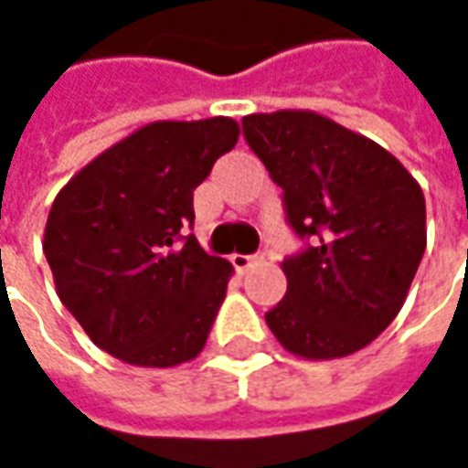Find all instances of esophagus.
<instances>
[{
  "label": "esophagus",
  "instance_id": "34e87169",
  "mask_svg": "<svg viewBox=\"0 0 468 468\" xmlns=\"http://www.w3.org/2000/svg\"><path fill=\"white\" fill-rule=\"evenodd\" d=\"M231 263H234V269L239 271V273H247L250 269L261 266L263 258L261 255H231Z\"/></svg>",
  "mask_w": 468,
  "mask_h": 468
}]
</instances>
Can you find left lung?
<instances>
[{
	"instance_id": "left-lung-1",
	"label": "left lung",
	"mask_w": 468,
	"mask_h": 468,
	"mask_svg": "<svg viewBox=\"0 0 468 468\" xmlns=\"http://www.w3.org/2000/svg\"><path fill=\"white\" fill-rule=\"evenodd\" d=\"M250 150L284 189L287 221L314 245L287 258V294L266 314L284 350L335 361L363 350L400 314L427 247V202L374 139L314 110L242 118Z\"/></svg>"
}]
</instances>
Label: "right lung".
<instances>
[{"instance_id": "obj_1", "label": "right lung", "mask_w": 468, "mask_h": 468, "mask_svg": "<svg viewBox=\"0 0 468 468\" xmlns=\"http://www.w3.org/2000/svg\"><path fill=\"white\" fill-rule=\"evenodd\" d=\"M239 139L234 118L154 121L73 176L52 202L44 255L62 305L118 361L174 368L197 358L231 263L195 237V189Z\"/></svg>"}]
</instances>
